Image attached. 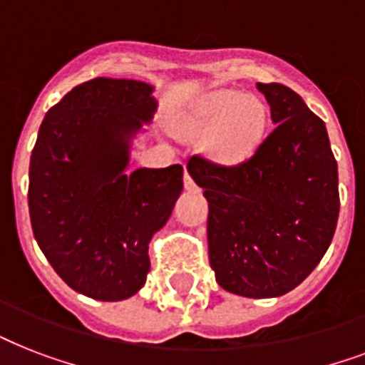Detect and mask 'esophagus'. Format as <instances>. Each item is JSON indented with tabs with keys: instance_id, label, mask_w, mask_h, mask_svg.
I'll use <instances>...</instances> for the list:
<instances>
[{
	"instance_id": "obj_1",
	"label": "esophagus",
	"mask_w": 365,
	"mask_h": 365,
	"mask_svg": "<svg viewBox=\"0 0 365 365\" xmlns=\"http://www.w3.org/2000/svg\"><path fill=\"white\" fill-rule=\"evenodd\" d=\"M183 187L187 189V191H197V183L193 182V178L189 176L187 170H185V174H183Z\"/></svg>"
}]
</instances>
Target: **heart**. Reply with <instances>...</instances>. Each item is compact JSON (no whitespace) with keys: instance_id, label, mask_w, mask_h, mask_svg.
I'll use <instances>...</instances> for the list:
<instances>
[{"instance_id":"obj_1","label":"heart","mask_w":365,"mask_h":365,"mask_svg":"<svg viewBox=\"0 0 365 365\" xmlns=\"http://www.w3.org/2000/svg\"><path fill=\"white\" fill-rule=\"evenodd\" d=\"M269 108L261 98L237 91H217L195 106L187 119L191 136L206 138L212 159L225 166L252 159L267 136Z\"/></svg>"}]
</instances>
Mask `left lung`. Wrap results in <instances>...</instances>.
<instances>
[{
  "label": "left lung",
  "instance_id": "8db88e82",
  "mask_svg": "<svg viewBox=\"0 0 365 365\" xmlns=\"http://www.w3.org/2000/svg\"><path fill=\"white\" fill-rule=\"evenodd\" d=\"M274 130L252 159L222 166L193 155L187 170L208 200V255L217 284L265 299L299 286L329 248L339 217L328 130L299 94L257 83Z\"/></svg>",
  "mask_w": 365,
  "mask_h": 365
}]
</instances>
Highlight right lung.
Returning <instances> with one entry per match:
<instances>
[{"label":"right lung","instance_id":"add662e5","mask_svg":"<svg viewBox=\"0 0 365 365\" xmlns=\"http://www.w3.org/2000/svg\"><path fill=\"white\" fill-rule=\"evenodd\" d=\"M153 87L96 77L47 111L30 159L34 237L71 289L121 301L145 284L149 240L183 189L182 165L126 174L130 138L151 121Z\"/></svg>","mask_w":365,"mask_h":365}]
</instances>
